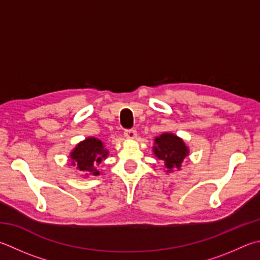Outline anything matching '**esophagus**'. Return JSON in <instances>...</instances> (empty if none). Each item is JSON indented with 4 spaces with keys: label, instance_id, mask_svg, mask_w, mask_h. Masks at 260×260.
I'll return each mask as SVG.
<instances>
[{
    "label": "esophagus",
    "instance_id": "obj_1",
    "mask_svg": "<svg viewBox=\"0 0 260 260\" xmlns=\"http://www.w3.org/2000/svg\"><path fill=\"white\" fill-rule=\"evenodd\" d=\"M124 135H125L126 139L133 140V139L136 138V131L135 129H126L124 132Z\"/></svg>",
    "mask_w": 260,
    "mask_h": 260
}]
</instances>
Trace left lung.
<instances>
[{"label":"left lung","instance_id":"1","mask_svg":"<svg viewBox=\"0 0 260 260\" xmlns=\"http://www.w3.org/2000/svg\"><path fill=\"white\" fill-rule=\"evenodd\" d=\"M153 153L158 159L162 160L167 168V173L173 169H179L183 160L188 155V148L184 141L172 133H164L154 139Z\"/></svg>","mask_w":260,"mask_h":260}]
</instances>
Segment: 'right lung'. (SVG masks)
<instances>
[{"mask_svg":"<svg viewBox=\"0 0 260 260\" xmlns=\"http://www.w3.org/2000/svg\"><path fill=\"white\" fill-rule=\"evenodd\" d=\"M108 150L105 148L102 141L95 138H87L79 142L70 153L72 165L76 166L78 171L85 173V175H100L96 166L103 159L108 157Z\"/></svg>","mask_w":260,"mask_h":260,"instance_id":"1","label":"right lung"}]
</instances>
